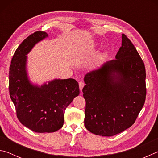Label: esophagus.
Returning <instances> with one entry per match:
<instances>
[{
  "mask_svg": "<svg viewBox=\"0 0 158 158\" xmlns=\"http://www.w3.org/2000/svg\"><path fill=\"white\" fill-rule=\"evenodd\" d=\"M79 89H80V90H81V91H82V89H83V88H84V85H85V83H84V81H79Z\"/></svg>",
  "mask_w": 158,
  "mask_h": 158,
  "instance_id": "obj_1",
  "label": "esophagus"
}]
</instances>
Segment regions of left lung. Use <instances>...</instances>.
I'll use <instances>...</instances> for the list:
<instances>
[{"mask_svg": "<svg viewBox=\"0 0 158 158\" xmlns=\"http://www.w3.org/2000/svg\"><path fill=\"white\" fill-rule=\"evenodd\" d=\"M84 81V125L89 132L111 137L135 123L146 100V69L125 34L116 59L90 71Z\"/></svg>", "mask_w": 158, "mask_h": 158, "instance_id": "1", "label": "left lung"}]
</instances>
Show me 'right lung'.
Returning a JSON list of instances; mask_svg holds the SVG:
<instances>
[{
    "label": "right lung",
    "mask_w": 158,
    "mask_h": 158,
    "mask_svg": "<svg viewBox=\"0 0 158 158\" xmlns=\"http://www.w3.org/2000/svg\"><path fill=\"white\" fill-rule=\"evenodd\" d=\"M48 36L36 31L21 42L13 55L9 72V91L19 121L35 132H53L63 127L65 110L79 94L75 79H55L41 87L29 83L26 54Z\"/></svg>",
    "instance_id": "add662e5"
}]
</instances>
